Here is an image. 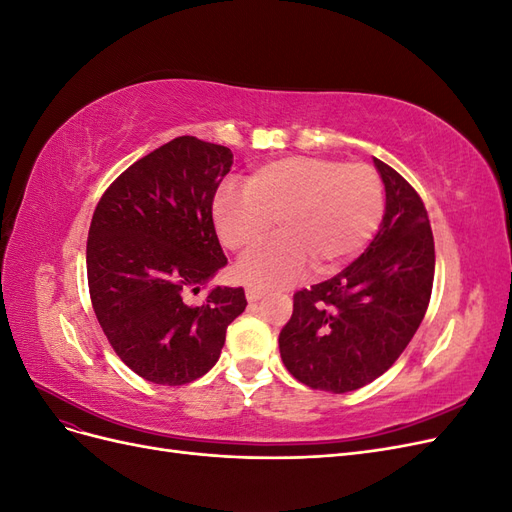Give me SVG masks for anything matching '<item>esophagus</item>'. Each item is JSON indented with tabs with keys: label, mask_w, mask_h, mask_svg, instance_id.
<instances>
[{
	"label": "esophagus",
	"mask_w": 512,
	"mask_h": 512,
	"mask_svg": "<svg viewBox=\"0 0 512 512\" xmlns=\"http://www.w3.org/2000/svg\"><path fill=\"white\" fill-rule=\"evenodd\" d=\"M245 297H247V301L254 303V301H258V299L265 297V290H262V288H256V286H247V288H245Z\"/></svg>",
	"instance_id": "esophagus-1"
}]
</instances>
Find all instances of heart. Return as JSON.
I'll use <instances>...</instances> for the list:
<instances>
[{"mask_svg": "<svg viewBox=\"0 0 512 512\" xmlns=\"http://www.w3.org/2000/svg\"><path fill=\"white\" fill-rule=\"evenodd\" d=\"M384 215V185L367 164L294 156L256 166L243 190L222 188L213 198L220 241L237 254L277 237L247 256L237 273L252 286H284L307 262L318 275L344 267L374 237Z\"/></svg>", "mask_w": 512, "mask_h": 512, "instance_id": "b5f03b06", "label": "heart"}]
</instances>
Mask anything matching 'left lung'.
<instances>
[{"mask_svg":"<svg viewBox=\"0 0 512 512\" xmlns=\"http://www.w3.org/2000/svg\"><path fill=\"white\" fill-rule=\"evenodd\" d=\"M374 164L386 192L378 235L342 273L294 292L280 333L286 369L309 389L348 393L374 382L427 312L436 269L427 209L397 170Z\"/></svg>","mask_w":512,"mask_h":512,"instance_id":"1","label":"left lung"}]
</instances>
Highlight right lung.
<instances>
[{
	"label": "right lung",
	"mask_w": 512,
	"mask_h": 512,
	"mask_svg": "<svg viewBox=\"0 0 512 512\" xmlns=\"http://www.w3.org/2000/svg\"><path fill=\"white\" fill-rule=\"evenodd\" d=\"M230 166L224 145L173 138L123 170L91 218V305L119 359L153 384L205 376L247 305L243 288L226 286L185 301L228 262L211 207Z\"/></svg>",
	"instance_id": "obj_1"
}]
</instances>
